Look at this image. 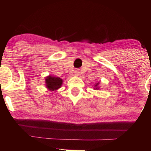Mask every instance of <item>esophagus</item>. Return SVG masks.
<instances>
[{
    "mask_svg": "<svg viewBox=\"0 0 151 151\" xmlns=\"http://www.w3.org/2000/svg\"><path fill=\"white\" fill-rule=\"evenodd\" d=\"M74 73H75L74 74H75L76 76H79V73H80V72H79L78 70H76L75 72H74Z\"/></svg>",
    "mask_w": 151,
    "mask_h": 151,
    "instance_id": "34e87169",
    "label": "esophagus"
}]
</instances>
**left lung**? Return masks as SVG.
Returning a JSON list of instances; mask_svg holds the SVG:
<instances>
[{"label": "left lung", "mask_w": 151, "mask_h": 151, "mask_svg": "<svg viewBox=\"0 0 151 151\" xmlns=\"http://www.w3.org/2000/svg\"><path fill=\"white\" fill-rule=\"evenodd\" d=\"M98 85H99V82L96 83V84L95 85V86H94V87H95V88H94L95 90H98V89H99V88H98Z\"/></svg>", "instance_id": "obj_1"}]
</instances>
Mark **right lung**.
I'll use <instances>...</instances> for the list:
<instances>
[{"label": "right lung", "mask_w": 151, "mask_h": 151, "mask_svg": "<svg viewBox=\"0 0 151 151\" xmlns=\"http://www.w3.org/2000/svg\"><path fill=\"white\" fill-rule=\"evenodd\" d=\"M62 83L63 80L58 77L49 76L45 78L46 87L51 91H55L58 89L60 88Z\"/></svg>", "instance_id": "1"}]
</instances>
